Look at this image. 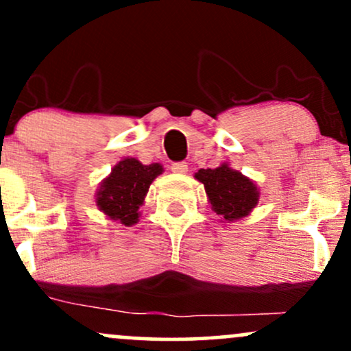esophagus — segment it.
<instances>
[{
  "mask_svg": "<svg viewBox=\"0 0 351 351\" xmlns=\"http://www.w3.org/2000/svg\"><path fill=\"white\" fill-rule=\"evenodd\" d=\"M171 171L173 173H186L188 171L186 162H175V163H171Z\"/></svg>",
  "mask_w": 351,
  "mask_h": 351,
  "instance_id": "obj_1",
  "label": "esophagus"
}]
</instances>
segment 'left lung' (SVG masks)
<instances>
[{
    "label": "left lung",
    "instance_id": "obj_1",
    "mask_svg": "<svg viewBox=\"0 0 351 351\" xmlns=\"http://www.w3.org/2000/svg\"><path fill=\"white\" fill-rule=\"evenodd\" d=\"M195 176L204 184L216 215L226 221L247 216L259 201L256 184L228 165H221L215 170H199Z\"/></svg>",
    "mask_w": 351,
    "mask_h": 351
}]
</instances>
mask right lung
I'll list each match as a JSON object with an SVG mask.
<instances>
[{"instance_id": "right-lung-1", "label": "right lung", "mask_w": 351, "mask_h": 351, "mask_svg": "<svg viewBox=\"0 0 351 351\" xmlns=\"http://www.w3.org/2000/svg\"><path fill=\"white\" fill-rule=\"evenodd\" d=\"M162 171L163 168L158 163L142 165L135 158L122 160L100 184L97 193L100 211L125 226L135 224L138 219V208L142 206L152 181Z\"/></svg>"}]
</instances>
